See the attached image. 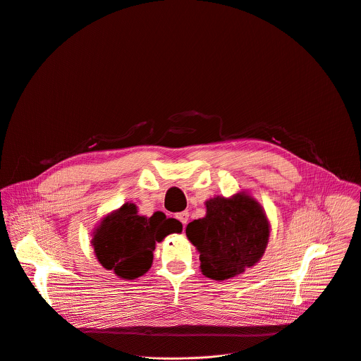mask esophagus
<instances>
[{"label": "esophagus", "instance_id": "esophagus-1", "mask_svg": "<svg viewBox=\"0 0 361 361\" xmlns=\"http://www.w3.org/2000/svg\"><path fill=\"white\" fill-rule=\"evenodd\" d=\"M176 218L182 222V225H183V228H185L186 224H188V221H189V213H188V212H180V213L176 214Z\"/></svg>", "mask_w": 361, "mask_h": 361}]
</instances>
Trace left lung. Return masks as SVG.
Returning a JSON list of instances; mask_svg holds the SVG:
<instances>
[{
  "label": "left lung",
  "instance_id": "left-lung-1",
  "mask_svg": "<svg viewBox=\"0 0 361 361\" xmlns=\"http://www.w3.org/2000/svg\"><path fill=\"white\" fill-rule=\"evenodd\" d=\"M206 216L186 226L199 252L202 273L213 280L242 274L263 256L270 224L263 207L246 192L206 200Z\"/></svg>",
  "mask_w": 361,
  "mask_h": 361
}]
</instances>
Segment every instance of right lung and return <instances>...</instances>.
<instances>
[{
  "label": "right lung",
  "instance_id": "1",
  "mask_svg": "<svg viewBox=\"0 0 361 361\" xmlns=\"http://www.w3.org/2000/svg\"><path fill=\"white\" fill-rule=\"evenodd\" d=\"M182 224L165 213L139 216L135 203H123L106 214L94 232L92 246L98 262L118 277L132 280L145 274L154 260L157 243L180 233Z\"/></svg>",
  "mask_w": 361,
  "mask_h": 361
}]
</instances>
